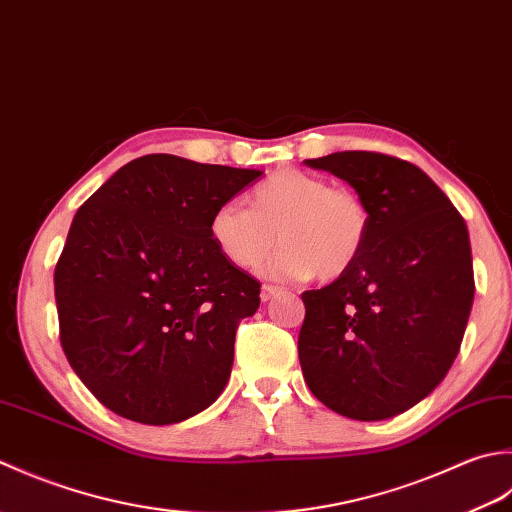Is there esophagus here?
<instances>
[{
  "mask_svg": "<svg viewBox=\"0 0 512 512\" xmlns=\"http://www.w3.org/2000/svg\"><path fill=\"white\" fill-rule=\"evenodd\" d=\"M280 294V289L274 287V285H263V289H260V298H263V302L271 300L274 296Z\"/></svg>",
  "mask_w": 512,
  "mask_h": 512,
  "instance_id": "34e87169",
  "label": "esophagus"
}]
</instances>
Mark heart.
<instances>
[{"instance_id": "heart-1", "label": "heart", "mask_w": 512, "mask_h": 512, "mask_svg": "<svg viewBox=\"0 0 512 512\" xmlns=\"http://www.w3.org/2000/svg\"><path fill=\"white\" fill-rule=\"evenodd\" d=\"M245 210L225 203L210 218V236L229 263L256 269L271 249L265 274L283 283L318 274L333 280L356 265L371 229V212L358 192L327 179L278 170L245 198Z\"/></svg>"}]
</instances>
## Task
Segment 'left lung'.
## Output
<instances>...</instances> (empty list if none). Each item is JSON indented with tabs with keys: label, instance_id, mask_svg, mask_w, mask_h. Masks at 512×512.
Here are the masks:
<instances>
[{
	"label": "left lung",
	"instance_id": "left-lung-1",
	"mask_svg": "<svg viewBox=\"0 0 512 512\" xmlns=\"http://www.w3.org/2000/svg\"><path fill=\"white\" fill-rule=\"evenodd\" d=\"M305 163L347 181L371 229L347 274L302 294V375L331 411L387 420L424 400L460 351L475 296L468 229L409 161L349 150Z\"/></svg>",
	"mask_w": 512,
	"mask_h": 512
}]
</instances>
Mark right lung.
Instances as JSON below:
<instances>
[{
  "label": "right lung",
  "instance_id": "obj_1",
  "mask_svg": "<svg viewBox=\"0 0 512 512\" xmlns=\"http://www.w3.org/2000/svg\"><path fill=\"white\" fill-rule=\"evenodd\" d=\"M260 174L148 154L72 218L55 267L59 340L79 380L125 420L176 424L223 393L260 283L218 252L210 218Z\"/></svg>",
  "mask_w": 512,
  "mask_h": 512
}]
</instances>
